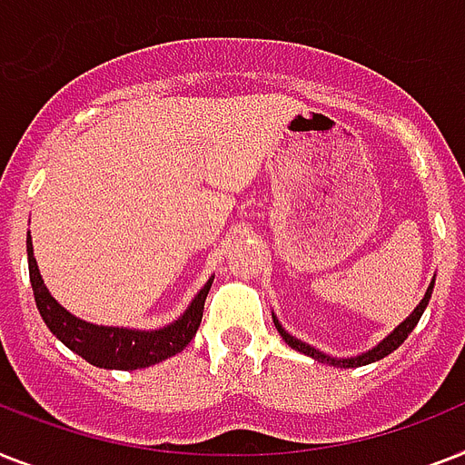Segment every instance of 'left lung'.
<instances>
[{
  "instance_id": "1",
  "label": "left lung",
  "mask_w": 465,
  "mask_h": 465,
  "mask_svg": "<svg viewBox=\"0 0 465 465\" xmlns=\"http://www.w3.org/2000/svg\"><path fill=\"white\" fill-rule=\"evenodd\" d=\"M432 289H435V282H432V284L428 286V292H425V298H422L420 305H418L416 311L411 312V318H409V320H403V322L399 324V327H396V330L391 331L390 337L384 339V341L377 343L375 349L368 351V353H363V356L346 358V361H334V358L324 356L322 351L312 349V346H308V343L298 341L296 337H292V334H289V331H286L284 327H282V324L277 322V320H274V324H277V330H279V334H282V339H284V341L289 343V346H292V349H296V351H301V353H305V356L318 358L320 363H324V361H327V363H331V365H343V368H358V365L375 363V361H380V358L390 356L391 351L399 349V346H401V343L406 341V339H409V334H411V331H413V330H416L418 320H420V315H422V312H425V308H428L430 296H432Z\"/></svg>"
}]
</instances>
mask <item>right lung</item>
Listing matches in <instances>:
<instances>
[{
	"label": "right lung",
	"instance_id": "add662e5",
	"mask_svg": "<svg viewBox=\"0 0 465 465\" xmlns=\"http://www.w3.org/2000/svg\"><path fill=\"white\" fill-rule=\"evenodd\" d=\"M28 272L30 286L35 293V305L49 331L54 334L62 343H66L74 353L85 358L90 365L107 370H138L147 368L164 361L169 356H176L183 351L195 337V331L203 320V308L213 279L200 289L193 303L188 305V311L181 315L176 322L162 327L154 331H138L124 330V327H97L85 320L74 318L69 311H64L54 298L49 296L45 286L37 262L33 258V241L28 233Z\"/></svg>",
	"mask_w": 465,
	"mask_h": 465
}]
</instances>
